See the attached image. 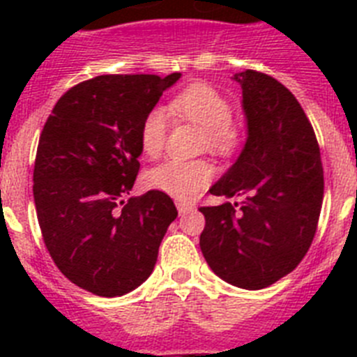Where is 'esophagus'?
<instances>
[{"instance_id":"obj_1","label":"esophagus","mask_w":357,"mask_h":357,"mask_svg":"<svg viewBox=\"0 0 357 357\" xmlns=\"http://www.w3.org/2000/svg\"><path fill=\"white\" fill-rule=\"evenodd\" d=\"M176 211H178V214H185L189 213V211H193V206H191V204H185V202H176Z\"/></svg>"}]
</instances>
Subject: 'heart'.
Listing matches in <instances>:
<instances>
[{"mask_svg":"<svg viewBox=\"0 0 357 357\" xmlns=\"http://www.w3.org/2000/svg\"><path fill=\"white\" fill-rule=\"evenodd\" d=\"M169 112L175 118L191 121L204 128V144L218 153H232L239 146L241 132L230 114V102L216 87L206 82H195L176 93L169 102ZM168 135L166 110H148L139 128V146L146 157H157L162 151ZM214 175L211 162L204 159H168L146 173V185L178 200L195 198L207 188Z\"/></svg>","mask_w":357,"mask_h":357,"instance_id":"1","label":"heart"}]
</instances>
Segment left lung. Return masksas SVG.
Returning a JSON list of instances; mask_svg holds the SVG:
<instances>
[{"instance_id":"left-lung-1","label":"left lung","mask_w":357,"mask_h":357,"mask_svg":"<svg viewBox=\"0 0 357 357\" xmlns=\"http://www.w3.org/2000/svg\"><path fill=\"white\" fill-rule=\"evenodd\" d=\"M232 80L243 91L247 141L209 193L245 200L241 207H200V248L220 279L263 289L307 254L324 200V169L313 127L289 89L254 69Z\"/></svg>"}]
</instances>
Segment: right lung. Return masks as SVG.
<instances>
[{
    "label": "right lung",
    "mask_w": 357,
    "mask_h": 357,
    "mask_svg": "<svg viewBox=\"0 0 357 357\" xmlns=\"http://www.w3.org/2000/svg\"><path fill=\"white\" fill-rule=\"evenodd\" d=\"M181 73L102 75L53 107L33 169L37 220L56 268L78 288L121 296L153 272L176 218L160 191L128 197L139 172V128Z\"/></svg>",
    "instance_id": "add662e5"
}]
</instances>
